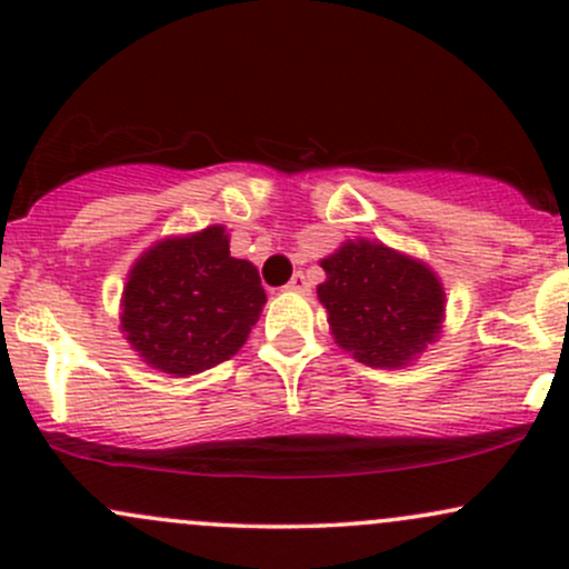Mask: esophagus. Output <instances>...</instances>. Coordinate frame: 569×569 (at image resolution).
Returning <instances> with one entry per match:
<instances>
[{
	"label": "esophagus",
	"mask_w": 569,
	"mask_h": 569,
	"mask_svg": "<svg viewBox=\"0 0 569 569\" xmlns=\"http://www.w3.org/2000/svg\"><path fill=\"white\" fill-rule=\"evenodd\" d=\"M287 290L298 292V296H309V292H312V284H309V279L303 277V273H296V277L287 282Z\"/></svg>",
	"instance_id": "obj_1"
}]
</instances>
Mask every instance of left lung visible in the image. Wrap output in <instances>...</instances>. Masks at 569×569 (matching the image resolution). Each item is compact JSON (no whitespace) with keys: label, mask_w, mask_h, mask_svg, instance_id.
<instances>
[{"label":"left lung","mask_w":569,"mask_h":569,"mask_svg":"<svg viewBox=\"0 0 569 569\" xmlns=\"http://www.w3.org/2000/svg\"><path fill=\"white\" fill-rule=\"evenodd\" d=\"M318 298L333 342L367 367L411 365L436 342L443 320V287L421 260L380 241H348L323 262Z\"/></svg>","instance_id":"8db88e82"}]
</instances>
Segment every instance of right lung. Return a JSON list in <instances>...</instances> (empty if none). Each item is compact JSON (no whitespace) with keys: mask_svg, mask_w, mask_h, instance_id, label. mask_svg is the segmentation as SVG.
<instances>
[{"mask_svg":"<svg viewBox=\"0 0 569 569\" xmlns=\"http://www.w3.org/2000/svg\"><path fill=\"white\" fill-rule=\"evenodd\" d=\"M266 303L260 273L230 257L221 224L150 246L128 273L120 323L144 365L197 375L243 348Z\"/></svg>","mask_w":569,"mask_h":569,"instance_id":"right-lung-1","label":"right lung"}]
</instances>
